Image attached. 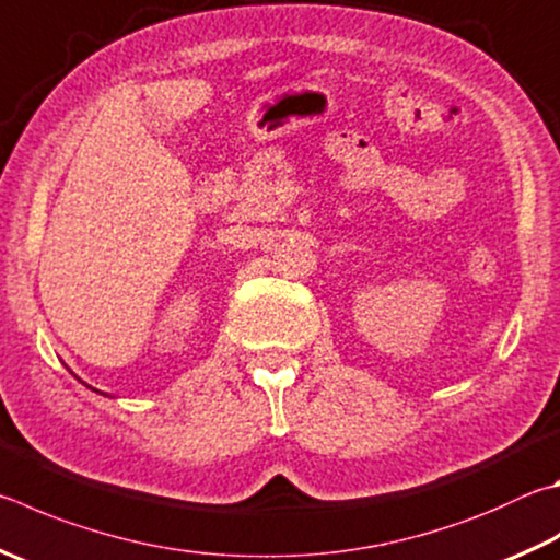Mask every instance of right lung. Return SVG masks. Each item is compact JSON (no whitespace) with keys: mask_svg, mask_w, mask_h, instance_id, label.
<instances>
[{"mask_svg":"<svg viewBox=\"0 0 560 560\" xmlns=\"http://www.w3.org/2000/svg\"><path fill=\"white\" fill-rule=\"evenodd\" d=\"M90 389H93V386H90ZM93 392H97V389H93ZM97 394H103V392H97Z\"/></svg>","mask_w":560,"mask_h":560,"instance_id":"1","label":"right lung"}]
</instances>
